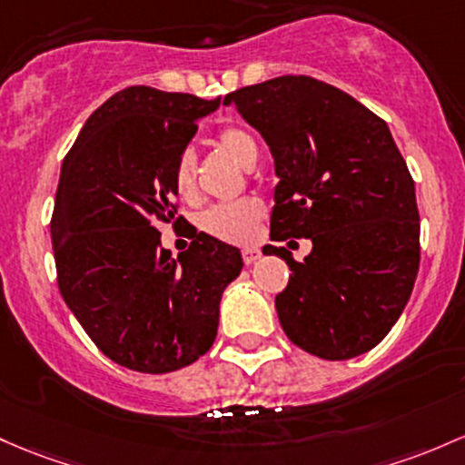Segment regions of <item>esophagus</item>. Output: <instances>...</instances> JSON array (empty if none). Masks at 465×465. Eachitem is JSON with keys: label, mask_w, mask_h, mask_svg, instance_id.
Listing matches in <instances>:
<instances>
[{"label": "esophagus", "mask_w": 465, "mask_h": 465, "mask_svg": "<svg viewBox=\"0 0 465 465\" xmlns=\"http://www.w3.org/2000/svg\"><path fill=\"white\" fill-rule=\"evenodd\" d=\"M260 256H262V253H260V249H256V247L242 249V262L244 264H253Z\"/></svg>", "instance_id": "esophagus-1"}]
</instances>
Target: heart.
I'll use <instances>...</instances> for the list:
<instances>
[{
  "mask_svg": "<svg viewBox=\"0 0 465 465\" xmlns=\"http://www.w3.org/2000/svg\"><path fill=\"white\" fill-rule=\"evenodd\" d=\"M216 145L242 167H252L258 158V145L249 132L238 125H223L213 136ZM172 187L178 196L190 198L196 190V156L192 150L178 154L172 167ZM262 203L256 198H241L233 203L213 205L201 216L203 232L223 242H249L262 221Z\"/></svg>",
  "mask_w": 465,
  "mask_h": 465,
  "instance_id": "obj_1",
  "label": "heart"
}]
</instances>
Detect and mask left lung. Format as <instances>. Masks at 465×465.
<instances>
[{
    "label": "left lung",
    "instance_id": "left-lung-1",
    "mask_svg": "<svg viewBox=\"0 0 465 465\" xmlns=\"http://www.w3.org/2000/svg\"><path fill=\"white\" fill-rule=\"evenodd\" d=\"M275 161L272 238H311L304 262L284 247L289 284L275 295L287 338L322 360L380 344L420 269L415 181L389 125L335 85L282 74L224 96Z\"/></svg>",
    "mask_w": 465,
    "mask_h": 465
}]
</instances>
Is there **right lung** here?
I'll use <instances>...</instances> for the list:
<instances>
[{
  "instance_id": "1",
  "label": "right lung",
  "mask_w": 465,
  "mask_h": 465,
  "mask_svg": "<svg viewBox=\"0 0 465 465\" xmlns=\"http://www.w3.org/2000/svg\"><path fill=\"white\" fill-rule=\"evenodd\" d=\"M221 105L132 85L92 112L64 158L50 221L65 304L104 355L139 373H170L212 349L223 291L241 252L193 232L187 252L161 247L178 216L172 167Z\"/></svg>"
}]
</instances>
